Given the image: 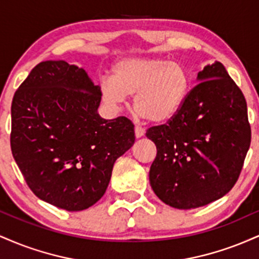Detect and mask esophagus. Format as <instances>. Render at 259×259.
<instances>
[{
  "label": "esophagus",
  "mask_w": 259,
  "mask_h": 259,
  "mask_svg": "<svg viewBox=\"0 0 259 259\" xmlns=\"http://www.w3.org/2000/svg\"><path fill=\"white\" fill-rule=\"evenodd\" d=\"M144 135H145V129H144V127L136 125L135 126V136H136V139L142 138V136H144Z\"/></svg>",
  "instance_id": "obj_1"
}]
</instances>
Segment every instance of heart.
Returning <instances> with one entry per match:
<instances>
[{"label":"heart","mask_w":259,"mask_h":259,"mask_svg":"<svg viewBox=\"0 0 259 259\" xmlns=\"http://www.w3.org/2000/svg\"><path fill=\"white\" fill-rule=\"evenodd\" d=\"M189 70L178 61L162 57H125L113 67V78L103 79L101 92L107 105L117 107L134 95V108L153 123L177 114L190 91Z\"/></svg>","instance_id":"b5f03b06"}]
</instances>
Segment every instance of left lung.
I'll return each mask as SVG.
<instances>
[{"label":"left lung","instance_id":"obj_1","mask_svg":"<svg viewBox=\"0 0 259 259\" xmlns=\"http://www.w3.org/2000/svg\"><path fill=\"white\" fill-rule=\"evenodd\" d=\"M196 80L177 114L146 133L157 147L151 187L178 209L206 206L227 195L251 144L246 100L224 65H206Z\"/></svg>","mask_w":259,"mask_h":259}]
</instances>
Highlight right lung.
Instances as JSON below:
<instances>
[{"instance_id": "1", "label": "right lung", "mask_w": 259, "mask_h": 259, "mask_svg": "<svg viewBox=\"0 0 259 259\" xmlns=\"http://www.w3.org/2000/svg\"><path fill=\"white\" fill-rule=\"evenodd\" d=\"M101 86L65 61L38 63L12 101L11 148L40 200L78 212L105 195L115 160L135 142L125 117L99 114Z\"/></svg>"}]
</instances>
